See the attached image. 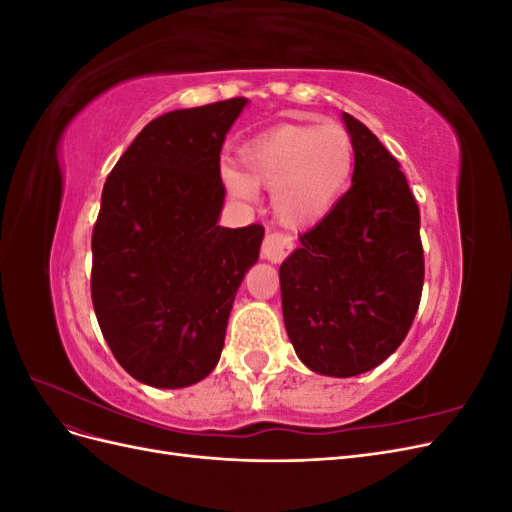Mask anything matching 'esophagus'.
Wrapping results in <instances>:
<instances>
[{
  "label": "esophagus",
  "instance_id": "1",
  "mask_svg": "<svg viewBox=\"0 0 512 512\" xmlns=\"http://www.w3.org/2000/svg\"><path fill=\"white\" fill-rule=\"evenodd\" d=\"M292 250V239L284 232H269L262 243V256L269 262H282Z\"/></svg>",
  "mask_w": 512,
  "mask_h": 512
}]
</instances>
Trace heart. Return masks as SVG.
Returning <instances> with one entry per match:
<instances>
[{"mask_svg": "<svg viewBox=\"0 0 512 512\" xmlns=\"http://www.w3.org/2000/svg\"><path fill=\"white\" fill-rule=\"evenodd\" d=\"M247 173L226 166L222 181L230 196L254 203L258 185L273 188V211L290 228L320 222L348 188L354 141L339 123H282L243 149Z\"/></svg>", "mask_w": 512, "mask_h": 512, "instance_id": "heart-1", "label": "heart"}]
</instances>
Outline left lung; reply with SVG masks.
<instances>
[{
	"label": "left lung",
	"mask_w": 512,
	"mask_h": 512,
	"mask_svg": "<svg viewBox=\"0 0 512 512\" xmlns=\"http://www.w3.org/2000/svg\"><path fill=\"white\" fill-rule=\"evenodd\" d=\"M350 190L280 267L290 342L316 374L350 378L404 342L421 303V213L399 162L359 119Z\"/></svg>",
	"instance_id": "obj_1"
}]
</instances>
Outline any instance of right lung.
I'll return each instance as SVG.
<instances>
[{"instance_id":"1","label":"right lung","mask_w":512,"mask_h":512,"mask_svg":"<svg viewBox=\"0 0 512 512\" xmlns=\"http://www.w3.org/2000/svg\"><path fill=\"white\" fill-rule=\"evenodd\" d=\"M245 98L149 121L102 190L91 235V301L108 348L138 382L183 389L207 378L265 228L218 226L220 151Z\"/></svg>"}]
</instances>
